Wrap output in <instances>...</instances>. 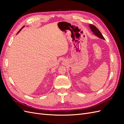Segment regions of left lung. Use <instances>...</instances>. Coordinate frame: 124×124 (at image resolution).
Returning <instances> with one entry per match:
<instances>
[{
    "label": "left lung",
    "instance_id": "left-lung-1",
    "mask_svg": "<svg viewBox=\"0 0 124 124\" xmlns=\"http://www.w3.org/2000/svg\"><path fill=\"white\" fill-rule=\"evenodd\" d=\"M89 26L90 28H91V31L93 32V34H95L96 36L98 37L99 38H100L101 39H104V38L102 36V33L100 32V31H99V29L97 28L96 26H95L94 25H93L92 24H90Z\"/></svg>",
    "mask_w": 124,
    "mask_h": 124
}]
</instances>
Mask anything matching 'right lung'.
Instances as JSON below:
<instances>
[{"label": "right lung", "instance_id": "1", "mask_svg": "<svg viewBox=\"0 0 124 124\" xmlns=\"http://www.w3.org/2000/svg\"><path fill=\"white\" fill-rule=\"evenodd\" d=\"M24 27V26H23V27H22V28H21V29H22V28H23V27ZM21 29H20V31H18V32H17V33H18V32H20V31H21Z\"/></svg>", "mask_w": 124, "mask_h": 124}]
</instances>
